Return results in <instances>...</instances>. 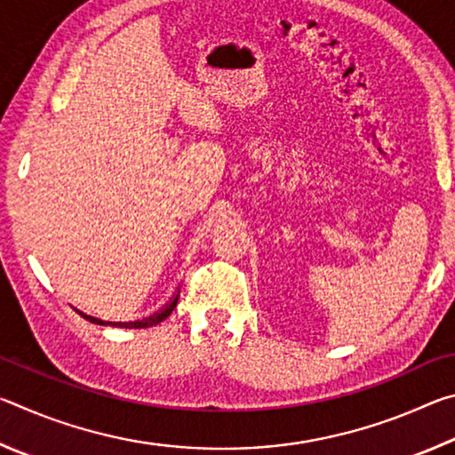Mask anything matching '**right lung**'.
<instances>
[{
  "mask_svg": "<svg viewBox=\"0 0 455 455\" xmlns=\"http://www.w3.org/2000/svg\"><path fill=\"white\" fill-rule=\"evenodd\" d=\"M180 292V291H179ZM176 303H179V295H174L172 297V301L168 303V305H164V309H160L158 313H154V315H150L148 319H140V321H134V323H118V325H122V327H134V329H144V327H152V325H158L160 321H164L168 315H171L172 311H174V307H176ZM84 315V313H82ZM88 317V315H86ZM90 321H96L94 317H88ZM100 323H104V321H100Z\"/></svg>",
  "mask_w": 455,
  "mask_h": 455,
  "instance_id": "1",
  "label": "right lung"
}]
</instances>
